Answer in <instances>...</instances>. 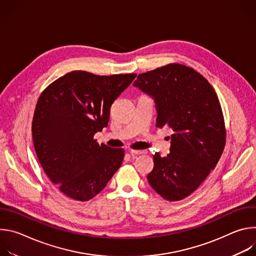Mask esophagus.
I'll return each instance as SVG.
<instances>
[{
  "mask_svg": "<svg viewBox=\"0 0 256 256\" xmlns=\"http://www.w3.org/2000/svg\"><path fill=\"white\" fill-rule=\"evenodd\" d=\"M130 153L132 155H140V154H144L146 151H144V150H134V149H132V150H130Z\"/></svg>",
  "mask_w": 256,
  "mask_h": 256,
  "instance_id": "1",
  "label": "esophagus"
}]
</instances>
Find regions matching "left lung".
Masks as SVG:
<instances>
[{
	"instance_id": "left-lung-1",
	"label": "left lung",
	"mask_w": 256,
	"mask_h": 256,
	"mask_svg": "<svg viewBox=\"0 0 256 256\" xmlns=\"http://www.w3.org/2000/svg\"><path fill=\"white\" fill-rule=\"evenodd\" d=\"M134 86L155 99L156 126L174 132L170 153L153 155L149 184L166 200H184L202 184L225 148V120L216 93L200 72L176 62L140 74Z\"/></svg>"
}]
</instances>
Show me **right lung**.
Returning a JSON list of instances; mask_svg holds the SVG:
<instances>
[{"label":"right lung","mask_w":256,"mask_h":256,"mask_svg":"<svg viewBox=\"0 0 256 256\" xmlns=\"http://www.w3.org/2000/svg\"><path fill=\"white\" fill-rule=\"evenodd\" d=\"M136 74L98 76L72 70L40 94L32 120L34 149L44 172L66 196L87 202L122 164L124 150L99 144L114 101Z\"/></svg>","instance_id":"obj_1"}]
</instances>
